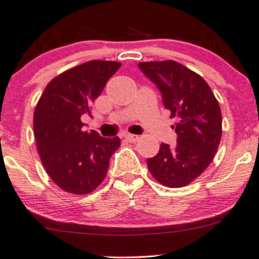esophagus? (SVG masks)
Instances as JSON below:
<instances>
[{"label":"esophagus","mask_w":259,"mask_h":259,"mask_svg":"<svg viewBox=\"0 0 259 259\" xmlns=\"http://www.w3.org/2000/svg\"><path fill=\"white\" fill-rule=\"evenodd\" d=\"M125 139H126L129 143H135V142H138V140H139V135L126 134V135H125Z\"/></svg>","instance_id":"esophagus-1"}]
</instances>
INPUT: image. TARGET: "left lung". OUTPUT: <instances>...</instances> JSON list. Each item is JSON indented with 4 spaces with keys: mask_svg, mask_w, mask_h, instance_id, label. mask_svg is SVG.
Listing matches in <instances>:
<instances>
[{
    "mask_svg": "<svg viewBox=\"0 0 259 259\" xmlns=\"http://www.w3.org/2000/svg\"><path fill=\"white\" fill-rule=\"evenodd\" d=\"M139 69L159 89L165 109L178 117L176 146L161 143L146 159L151 176L169 188L185 187L213 160L222 137V113L205 80L173 60L140 62Z\"/></svg>",
    "mask_w": 259,
    "mask_h": 259,
    "instance_id": "1",
    "label": "left lung"
}]
</instances>
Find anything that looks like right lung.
I'll use <instances>...</instances> for the list:
<instances>
[{"label":"right lung","mask_w":259,"mask_h":259,"mask_svg":"<svg viewBox=\"0 0 259 259\" xmlns=\"http://www.w3.org/2000/svg\"><path fill=\"white\" fill-rule=\"evenodd\" d=\"M120 66L116 61L93 60L72 67L50 81L36 105L33 133L38 154L50 178L65 192H93L120 146L117 137L83 132L81 122Z\"/></svg>","instance_id":"right-lung-1"}]
</instances>
